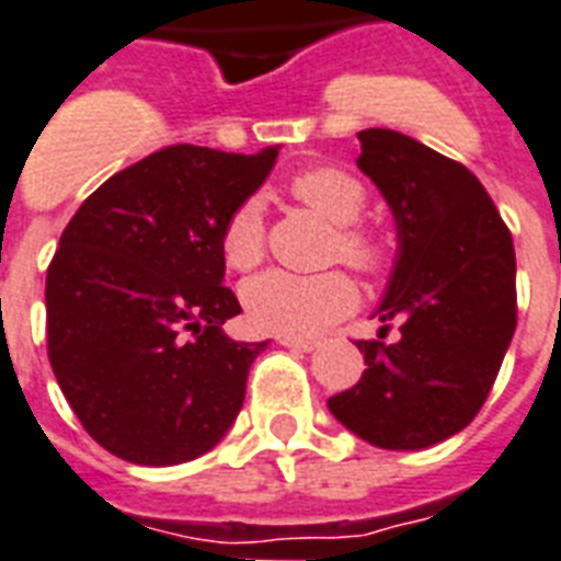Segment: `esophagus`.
I'll list each match as a JSON object with an SVG mask.
<instances>
[{
  "label": "esophagus",
  "instance_id": "obj_1",
  "mask_svg": "<svg viewBox=\"0 0 561 561\" xmlns=\"http://www.w3.org/2000/svg\"><path fill=\"white\" fill-rule=\"evenodd\" d=\"M277 342L284 344V347H293V351H304V353H312L318 347L316 339H298V335H280Z\"/></svg>",
  "mask_w": 561,
  "mask_h": 561
}]
</instances>
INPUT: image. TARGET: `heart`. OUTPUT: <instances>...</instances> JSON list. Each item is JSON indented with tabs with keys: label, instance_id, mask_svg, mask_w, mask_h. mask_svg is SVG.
<instances>
[{
	"label": "heart",
	"instance_id": "heart-1",
	"mask_svg": "<svg viewBox=\"0 0 561 561\" xmlns=\"http://www.w3.org/2000/svg\"><path fill=\"white\" fill-rule=\"evenodd\" d=\"M289 194L335 226L333 257H342L358 272H382L391 266V240L376 228L358 226L356 219L367 208V191L353 173L342 168H309L295 173ZM219 252L228 268L249 272L263 260V214L254 199L237 205L219 231ZM356 284L351 277L330 268L318 275H295L272 268L252 277L243 286L245 312L252 324L275 335H309L324 330L356 307Z\"/></svg>",
	"mask_w": 561,
	"mask_h": 561
}]
</instances>
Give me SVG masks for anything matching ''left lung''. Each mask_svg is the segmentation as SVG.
Returning a JSON list of instances; mask_svg holds the SVG:
<instances>
[{"label":"left lung","instance_id":"left-lung-1","mask_svg":"<svg viewBox=\"0 0 561 561\" xmlns=\"http://www.w3.org/2000/svg\"><path fill=\"white\" fill-rule=\"evenodd\" d=\"M356 164L397 219L400 254L376 316L397 343L356 342L365 374L327 400L379 449L416 451L472 423L513 342L515 249L472 170L393 129H362Z\"/></svg>","mask_w":561,"mask_h":561}]
</instances>
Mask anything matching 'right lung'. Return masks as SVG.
I'll return each mask as SVG.
<instances>
[{
  "instance_id": "1",
  "label": "right lung",
  "mask_w": 561,
  "mask_h": 561,
  "mask_svg": "<svg viewBox=\"0 0 561 561\" xmlns=\"http://www.w3.org/2000/svg\"><path fill=\"white\" fill-rule=\"evenodd\" d=\"M257 156L176 145L87 196L46 275L48 362L89 437L115 458L176 466L214 449L240 414L268 342L222 333L219 231L263 185Z\"/></svg>"
}]
</instances>
